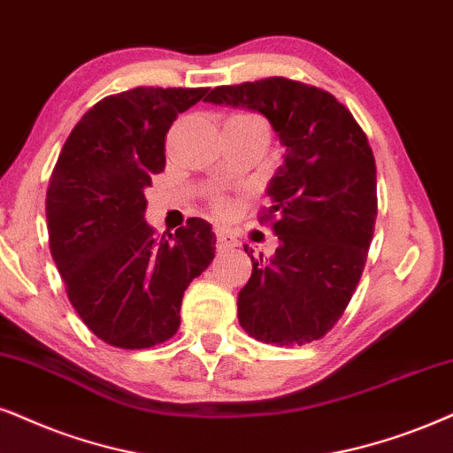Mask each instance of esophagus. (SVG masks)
I'll return each instance as SVG.
<instances>
[{"instance_id": "esophagus-1", "label": "esophagus", "mask_w": 453, "mask_h": 453, "mask_svg": "<svg viewBox=\"0 0 453 453\" xmlns=\"http://www.w3.org/2000/svg\"><path fill=\"white\" fill-rule=\"evenodd\" d=\"M234 246H238V240L236 238L230 236V234L217 230V249L227 250V249H234Z\"/></svg>"}]
</instances>
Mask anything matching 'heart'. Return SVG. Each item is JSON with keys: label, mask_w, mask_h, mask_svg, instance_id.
<instances>
[{"label": "heart", "mask_w": 453, "mask_h": 453, "mask_svg": "<svg viewBox=\"0 0 453 453\" xmlns=\"http://www.w3.org/2000/svg\"><path fill=\"white\" fill-rule=\"evenodd\" d=\"M234 119H250V121L263 123V121H259V119H257V117H253V114H236V117H234ZM213 209H215V213L227 215V213H230L232 204H230V200H227L226 196H219V194H217V196H213Z\"/></svg>", "instance_id": "obj_1"}]
</instances>
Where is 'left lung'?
I'll list each match as a JSON object with an SVG mask.
<instances>
[{
  "mask_svg": "<svg viewBox=\"0 0 453 453\" xmlns=\"http://www.w3.org/2000/svg\"><path fill=\"white\" fill-rule=\"evenodd\" d=\"M207 102L261 112L284 146L269 180L278 249L244 246L253 273L238 293L246 334L280 347L318 341L339 322L362 278L376 223V163L353 114L328 91L269 77L221 85Z\"/></svg>",
  "mask_w": 453,
  "mask_h": 453,
  "instance_id": "8db88e82",
  "label": "left lung"
}]
</instances>
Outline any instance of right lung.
Masks as SVG:
<instances>
[{
    "mask_svg": "<svg viewBox=\"0 0 453 453\" xmlns=\"http://www.w3.org/2000/svg\"><path fill=\"white\" fill-rule=\"evenodd\" d=\"M207 88H135L108 96L74 125L51 171L45 217L68 301L108 345L148 349L180 328L186 288L211 265V223L169 236L144 219V190L165 169V137Z\"/></svg>",
    "mask_w": 453,
    "mask_h": 453,
    "instance_id": "1",
    "label": "right lung"
}]
</instances>
